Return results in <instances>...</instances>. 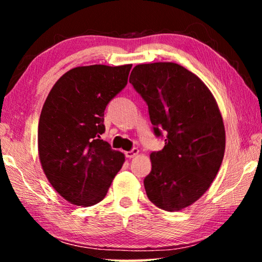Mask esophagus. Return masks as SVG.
Listing matches in <instances>:
<instances>
[{"mask_svg":"<svg viewBox=\"0 0 262 262\" xmlns=\"http://www.w3.org/2000/svg\"><path fill=\"white\" fill-rule=\"evenodd\" d=\"M137 154H139V149H137V148H133L132 150H129V151L126 152V157L133 158V157H135Z\"/></svg>","mask_w":262,"mask_h":262,"instance_id":"esophagus-1","label":"esophagus"}]
</instances>
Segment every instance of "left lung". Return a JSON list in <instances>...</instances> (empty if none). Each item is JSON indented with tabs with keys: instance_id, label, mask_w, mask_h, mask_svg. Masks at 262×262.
Here are the masks:
<instances>
[{
	"instance_id": "left-lung-1",
	"label": "left lung",
	"mask_w": 262,
	"mask_h": 262,
	"mask_svg": "<svg viewBox=\"0 0 262 262\" xmlns=\"http://www.w3.org/2000/svg\"><path fill=\"white\" fill-rule=\"evenodd\" d=\"M129 83L148 105L155 136L165 142L150 154L145 192L161 209L181 210L209 188L223 161L219 106L196 75L172 62L136 66Z\"/></svg>"
}]
</instances>
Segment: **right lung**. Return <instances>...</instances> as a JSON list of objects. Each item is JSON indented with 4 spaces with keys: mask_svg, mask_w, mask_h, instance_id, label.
I'll use <instances>...</instances> for the list:
<instances>
[{
    "mask_svg": "<svg viewBox=\"0 0 262 262\" xmlns=\"http://www.w3.org/2000/svg\"><path fill=\"white\" fill-rule=\"evenodd\" d=\"M132 64L77 67L60 77L42 106L38 149L42 170L77 206L103 200L125 156L100 139L107 104L127 85Z\"/></svg>",
    "mask_w": 262,
    "mask_h": 262,
    "instance_id": "obj_1",
    "label": "right lung"
}]
</instances>
